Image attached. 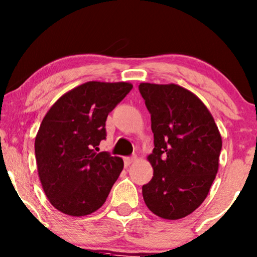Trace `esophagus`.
<instances>
[{"label": "esophagus", "mask_w": 257, "mask_h": 257, "mask_svg": "<svg viewBox=\"0 0 257 257\" xmlns=\"http://www.w3.org/2000/svg\"><path fill=\"white\" fill-rule=\"evenodd\" d=\"M137 160V156H132V157H124V165L125 166H131L134 161Z\"/></svg>", "instance_id": "1"}]
</instances>
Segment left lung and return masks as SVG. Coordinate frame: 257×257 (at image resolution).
I'll list each match as a JSON object with an SVG mask.
<instances>
[{
  "mask_svg": "<svg viewBox=\"0 0 257 257\" xmlns=\"http://www.w3.org/2000/svg\"><path fill=\"white\" fill-rule=\"evenodd\" d=\"M151 114L155 148L148 160L154 177L143 185L146 206L165 219L190 215L216 178L222 138L201 100L177 84L140 83Z\"/></svg>",
  "mask_w": 257,
  "mask_h": 257,
  "instance_id": "8db88e82",
  "label": "left lung"
}]
</instances>
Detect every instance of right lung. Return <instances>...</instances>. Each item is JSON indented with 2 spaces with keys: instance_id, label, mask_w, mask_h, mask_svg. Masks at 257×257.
Listing matches in <instances>:
<instances>
[{
  "instance_id": "right-lung-1",
  "label": "right lung",
  "mask_w": 257,
  "mask_h": 257,
  "mask_svg": "<svg viewBox=\"0 0 257 257\" xmlns=\"http://www.w3.org/2000/svg\"><path fill=\"white\" fill-rule=\"evenodd\" d=\"M131 83L87 81L58 98L35 138V159L42 189L53 207L81 217L105 204L123 170V160L97 152L106 139V119Z\"/></svg>"
}]
</instances>
